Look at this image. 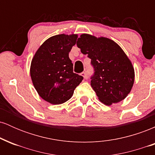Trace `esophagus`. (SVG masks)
<instances>
[{"label": "esophagus", "mask_w": 155, "mask_h": 155, "mask_svg": "<svg viewBox=\"0 0 155 155\" xmlns=\"http://www.w3.org/2000/svg\"><path fill=\"white\" fill-rule=\"evenodd\" d=\"M81 76H82L84 79H87V74L85 72H82L81 74Z\"/></svg>", "instance_id": "1"}]
</instances>
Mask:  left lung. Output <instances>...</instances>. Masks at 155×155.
I'll use <instances>...</instances> for the list:
<instances>
[{
  "mask_svg": "<svg viewBox=\"0 0 155 155\" xmlns=\"http://www.w3.org/2000/svg\"><path fill=\"white\" fill-rule=\"evenodd\" d=\"M76 45L91 59L95 70L91 87L101 102L111 106L124 100L133 86L135 71L122 48L111 39L87 33L80 35Z\"/></svg>",
  "mask_w": 155,
  "mask_h": 155,
  "instance_id": "1",
  "label": "left lung"
}]
</instances>
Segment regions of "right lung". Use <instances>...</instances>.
I'll return each instance as SVG.
<instances>
[{"label":"right lung","instance_id":"add662e5","mask_svg":"<svg viewBox=\"0 0 155 155\" xmlns=\"http://www.w3.org/2000/svg\"><path fill=\"white\" fill-rule=\"evenodd\" d=\"M77 34H60L46 40L31 61V77L37 92L44 101L58 105L66 102L83 77L73 72L68 54Z\"/></svg>","mask_w":155,"mask_h":155}]
</instances>
